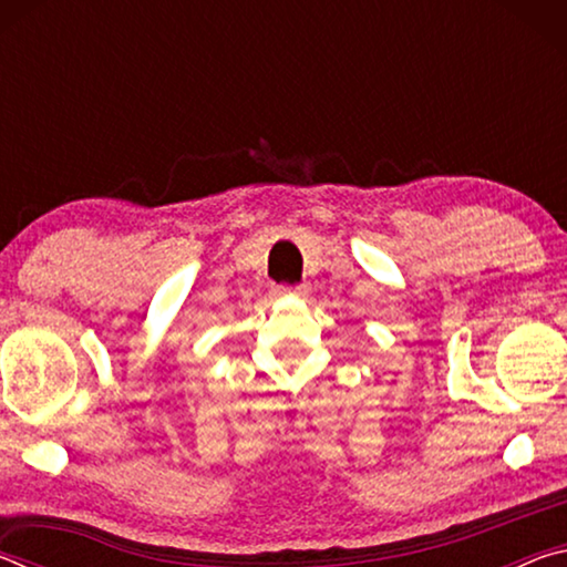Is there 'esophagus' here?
Here are the masks:
<instances>
[{"label":"esophagus","instance_id":"obj_1","mask_svg":"<svg viewBox=\"0 0 567 567\" xmlns=\"http://www.w3.org/2000/svg\"><path fill=\"white\" fill-rule=\"evenodd\" d=\"M307 290H310V287H307V285H275V287H272V292L280 295V297H285V295L305 297Z\"/></svg>","mask_w":567,"mask_h":567}]
</instances>
